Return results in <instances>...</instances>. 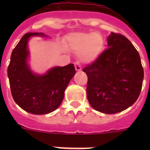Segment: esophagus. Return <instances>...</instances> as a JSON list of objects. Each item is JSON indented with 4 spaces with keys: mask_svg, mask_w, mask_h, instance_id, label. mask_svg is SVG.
<instances>
[{
    "mask_svg": "<svg viewBox=\"0 0 150 150\" xmlns=\"http://www.w3.org/2000/svg\"><path fill=\"white\" fill-rule=\"evenodd\" d=\"M75 69H76V71H79L82 70L81 65L79 64V63L78 62H76V63H75Z\"/></svg>",
    "mask_w": 150,
    "mask_h": 150,
    "instance_id": "esophagus-1",
    "label": "esophagus"
}]
</instances>
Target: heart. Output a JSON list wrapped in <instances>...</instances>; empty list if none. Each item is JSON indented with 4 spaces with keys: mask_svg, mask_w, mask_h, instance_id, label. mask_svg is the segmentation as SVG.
I'll return each instance as SVG.
<instances>
[{
    "mask_svg": "<svg viewBox=\"0 0 150 150\" xmlns=\"http://www.w3.org/2000/svg\"><path fill=\"white\" fill-rule=\"evenodd\" d=\"M68 40L71 48L80 52V59L84 62H94L104 47V38L98 32L75 33L69 36Z\"/></svg>",
    "mask_w": 150,
    "mask_h": 150,
    "instance_id": "obj_1",
    "label": "heart"
}]
</instances>
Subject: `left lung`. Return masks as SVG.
Returning <instances> with one entry per match:
<instances>
[{
  "instance_id": "obj_1",
  "label": "left lung",
  "mask_w": 150,
  "mask_h": 150,
  "mask_svg": "<svg viewBox=\"0 0 150 150\" xmlns=\"http://www.w3.org/2000/svg\"><path fill=\"white\" fill-rule=\"evenodd\" d=\"M108 49L83 69L88 76L87 98L95 110L112 114L126 110L138 98L144 68L134 46L122 34L111 32Z\"/></svg>"
}]
</instances>
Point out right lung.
<instances>
[{"label": "right lung", "mask_w": 150, "mask_h": 150, "mask_svg": "<svg viewBox=\"0 0 150 150\" xmlns=\"http://www.w3.org/2000/svg\"><path fill=\"white\" fill-rule=\"evenodd\" d=\"M44 36L43 33L25 34L13 49L7 68L11 94L19 107L30 113L47 114L62 104L67 88L74 74L73 64L55 67L44 75L31 72L27 63L29 55L28 42L32 36Z\"/></svg>", "instance_id": "obj_1"}]
</instances>
